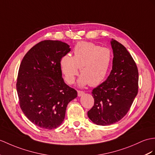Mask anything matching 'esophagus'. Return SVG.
Returning <instances> with one entry per match:
<instances>
[{
  "mask_svg": "<svg viewBox=\"0 0 155 155\" xmlns=\"http://www.w3.org/2000/svg\"><path fill=\"white\" fill-rule=\"evenodd\" d=\"M85 92L83 91H78V97H81L82 95H84Z\"/></svg>",
  "mask_w": 155,
  "mask_h": 155,
  "instance_id": "34e87169",
  "label": "esophagus"
}]
</instances>
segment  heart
Wrapping results in <instances>:
<instances>
[{"mask_svg": "<svg viewBox=\"0 0 155 155\" xmlns=\"http://www.w3.org/2000/svg\"><path fill=\"white\" fill-rule=\"evenodd\" d=\"M112 55L107 48L88 42H80L75 45L72 57L66 55L60 60V65L67 83L72 84L79 74L81 75L78 84L84 86L100 84L104 80L110 65Z\"/></svg>", "mask_w": 155, "mask_h": 155, "instance_id": "obj_1", "label": "heart"}]
</instances>
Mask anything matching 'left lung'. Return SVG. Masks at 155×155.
Listing matches in <instances>:
<instances>
[{
    "label": "left lung",
    "mask_w": 155,
    "mask_h": 155,
    "mask_svg": "<svg viewBox=\"0 0 155 155\" xmlns=\"http://www.w3.org/2000/svg\"><path fill=\"white\" fill-rule=\"evenodd\" d=\"M112 69L106 81L93 89L95 102L87 112L97 125L109 126L120 121L129 111L138 93V70L126 47L112 39Z\"/></svg>",
    "instance_id": "obj_1"
}]
</instances>
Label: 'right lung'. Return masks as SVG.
<instances>
[{"instance_id":"add662e5","label":"right lung","mask_w":155,"mask_h":155,"mask_svg":"<svg viewBox=\"0 0 155 155\" xmlns=\"http://www.w3.org/2000/svg\"><path fill=\"white\" fill-rule=\"evenodd\" d=\"M60 41L45 40L33 46L20 64L16 83L20 106L35 125L52 130L61 125L67 105L78 93L64 81L60 60L70 51Z\"/></svg>"}]
</instances>
